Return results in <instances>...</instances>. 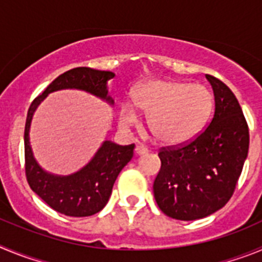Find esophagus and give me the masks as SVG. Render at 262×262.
<instances>
[{
    "label": "esophagus",
    "mask_w": 262,
    "mask_h": 262,
    "mask_svg": "<svg viewBox=\"0 0 262 262\" xmlns=\"http://www.w3.org/2000/svg\"><path fill=\"white\" fill-rule=\"evenodd\" d=\"M135 154L136 155H147L148 154V148L143 147V145H138L135 148Z\"/></svg>",
    "instance_id": "34e87169"
}]
</instances>
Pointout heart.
<instances>
[{
  "label": "heart",
  "instance_id": "heart-1",
  "mask_svg": "<svg viewBox=\"0 0 262 262\" xmlns=\"http://www.w3.org/2000/svg\"><path fill=\"white\" fill-rule=\"evenodd\" d=\"M133 103L147 115L149 133L164 144H182L193 139L209 120L214 107L211 90L201 84L177 80H151L136 86ZM133 107H120V126L138 124Z\"/></svg>",
  "mask_w": 262,
  "mask_h": 262
}]
</instances>
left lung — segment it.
I'll list each match as a JSON object with an SVG mask.
<instances>
[{"instance_id":"obj_1","label":"left lung","mask_w":262,"mask_h":262,"mask_svg":"<svg viewBox=\"0 0 262 262\" xmlns=\"http://www.w3.org/2000/svg\"><path fill=\"white\" fill-rule=\"evenodd\" d=\"M215 96V113L193 140L163 147L161 169L154 182L160 210L178 221L209 216L226 205L248 155L249 129L235 94L206 75Z\"/></svg>"}]
</instances>
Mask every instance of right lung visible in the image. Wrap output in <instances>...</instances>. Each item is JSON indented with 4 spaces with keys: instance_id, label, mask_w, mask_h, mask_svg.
I'll return each instance as SVG.
<instances>
[{
    "instance_id": "add662e5",
    "label": "right lung",
    "mask_w": 262,
    "mask_h": 262,
    "mask_svg": "<svg viewBox=\"0 0 262 262\" xmlns=\"http://www.w3.org/2000/svg\"><path fill=\"white\" fill-rule=\"evenodd\" d=\"M114 76L113 72L97 71L88 67L64 72L32 101L27 111L25 126V172L27 182L32 191L51 209L67 216H90L105 207L118 174L133 159L135 144L118 145L105 142L92 161L80 172L66 177L50 174L38 165L32 156L29 142L32 114L48 93L60 89L85 90L113 103V99L107 96L106 84Z\"/></svg>"
}]
</instances>
